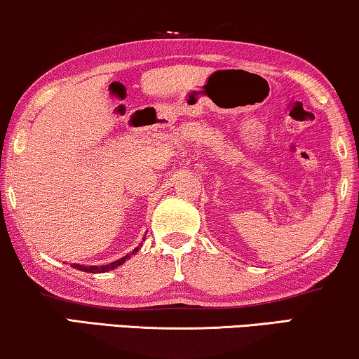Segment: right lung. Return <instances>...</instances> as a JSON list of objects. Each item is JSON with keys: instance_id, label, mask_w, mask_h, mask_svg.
<instances>
[{"instance_id": "add662e5", "label": "right lung", "mask_w": 359, "mask_h": 359, "mask_svg": "<svg viewBox=\"0 0 359 359\" xmlns=\"http://www.w3.org/2000/svg\"><path fill=\"white\" fill-rule=\"evenodd\" d=\"M143 241H144V239H143ZM141 245H143V242H141V244H140L138 247H136V249H133V252H130L128 255H125V257H122V259L112 262V264L100 265V266H97V265H79V264H73L72 266H73V269H76V270L86 271V273H105V271H110V270L117 269V266H120L122 264H125V262H127L131 255H135L136 252L140 250Z\"/></svg>"}]
</instances>
